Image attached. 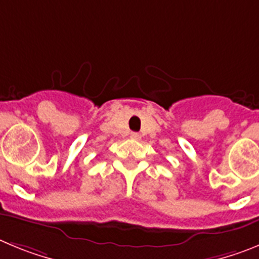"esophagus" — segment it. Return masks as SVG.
<instances>
[{
  "mask_svg": "<svg viewBox=\"0 0 259 259\" xmlns=\"http://www.w3.org/2000/svg\"><path fill=\"white\" fill-rule=\"evenodd\" d=\"M130 138H132V139H139V138H141V134H138V133H132V134H130Z\"/></svg>",
  "mask_w": 259,
  "mask_h": 259,
  "instance_id": "1",
  "label": "esophagus"
}]
</instances>
